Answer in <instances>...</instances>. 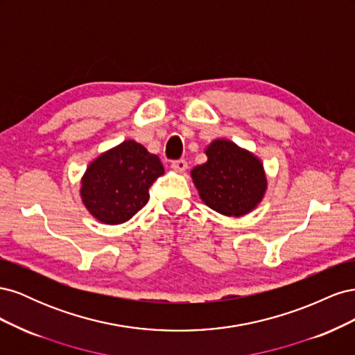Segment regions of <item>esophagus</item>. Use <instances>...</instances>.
Here are the masks:
<instances>
[{"label": "esophagus", "instance_id": "34e87169", "mask_svg": "<svg viewBox=\"0 0 355 355\" xmlns=\"http://www.w3.org/2000/svg\"><path fill=\"white\" fill-rule=\"evenodd\" d=\"M171 168H175L176 171H185L188 168V163L185 159H175L171 161Z\"/></svg>", "mask_w": 355, "mask_h": 355}]
</instances>
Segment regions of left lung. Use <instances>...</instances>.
<instances>
[{"mask_svg":"<svg viewBox=\"0 0 355 355\" xmlns=\"http://www.w3.org/2000/svg\"><path fill=\"white\" fill-rule=\"evenodd\" d=\"M207 163L191 170L201 200L225 216H243L263 198V166L252 153L231 141L218 139L207 149Z\"/></svg>","mask_w":355,"mask_h":355,"instance_id":"left-lung-1","label":"left lung"}]
</instances>
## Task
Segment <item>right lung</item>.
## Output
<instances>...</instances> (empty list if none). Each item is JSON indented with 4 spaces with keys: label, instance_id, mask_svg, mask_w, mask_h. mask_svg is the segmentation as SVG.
Listing matches in <instances>:
<instances>
[{
    "label": "right lung",
    "instance_id": "right-lung-1",
    "mask_svg": "<svg viewBox=\"0 0 355 355\" xmlns=\"http://www.w3.org/2000/svg\"><path fill=\"white\" fill-rule=\"evenodd\" d=\"M164 173L157 155L124 141L96 158L81 179V198L93 216L108 225L132 219L149 198V188Z\"/></svg>",
    "mask_w": 355,
    "mask_h": 355
}]
</instances>
